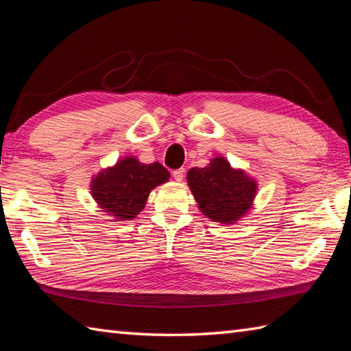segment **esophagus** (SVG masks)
I'll use <instances>...</instances> for the list:
<instances>
[{"mask_svg":"<svg viewBox=\"0 0 351 351\" xmlns=\"http://www.w3.org/2000/svg\"><path fill=\"white\" fill-rule=\"evenodd\" d=\"M173 178H175V181H178V182H181L182 180H184V175H185V170L184 169H178V170H173Z\"/></svg>","mask_w":351,"mask_h":351,"instance_id":"obj_1","label":"esophagus"}]
</instances>
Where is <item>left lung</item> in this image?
Masks as SVG:
<instances>
[{
  "instance_id": "left-lung-1",
  "label": "left lung",
  "mask_w": 351,
  "mask_h": 351,
  "mask_svg": "<svg viewBox=\"0 0 351 351\" xmlns=\"http://www.w3.org/2000/svg\"><path fill=\"white\" fill-rule=\"evenodd\" d=\"M187 182L199 211L221 225H234L245 217L258 195L255 178L243 169H234L221 155L214 156L202 169H190Z\"/></svg>"
}]
</instances>
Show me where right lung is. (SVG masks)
<instances>
[{
	"label": "right lung",
	"instance_id": "add662e5",
	"mask_svg": "<svg viewBox=\"0 0 351 351\" xmlns=\"http://www.w3.org/2000/svg\"><path fill=\"white\" fill-rule=\"evenodd\" d=\"M169 178V170L160 162L145 164L128 155L93 175L90 195L99 210L116 221L132 220L143 211L151 191Z\"/></svg>",
	"mask_w": 351,
	"mask_h": 351
}]
</instances>
